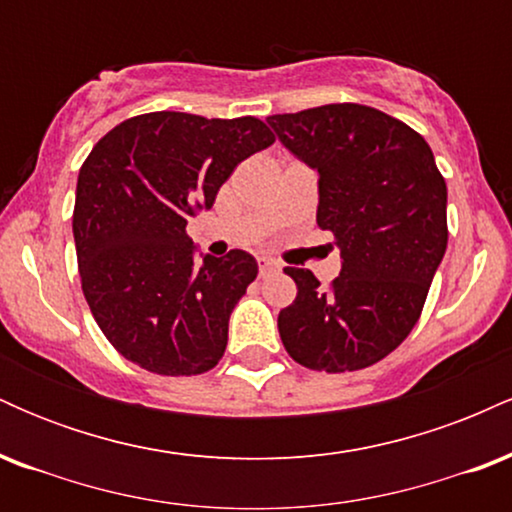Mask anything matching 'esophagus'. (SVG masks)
Here are the masks:
<instances>
[{
  "label": "esophagus",
  "instance_id": "34e87169",
  "mask_svg": "<svg viewBox=\"0 0 512 512\" xmlns=\"http://www.w3.org/2000/svg\"><path fill=\"white\" fill-rule=\"evenodd\" d=\"M257 267H260V276L274 272L276 269V262L269 260V257H257Z\"/></svg>",
  "mask_w": 512,
  "mask_h": 512
}]
</instances>
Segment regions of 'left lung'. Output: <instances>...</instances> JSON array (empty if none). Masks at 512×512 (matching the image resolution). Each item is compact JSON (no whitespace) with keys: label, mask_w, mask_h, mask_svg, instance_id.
<instances>
[{"label":"left lung","mask_w":512,"mask_h":512,"mask_svg":"<svg viewBox=\"0 0 512 512\" xmlns=\"http://www.w3.org/2000/svg\"><path fill=\"white\" fill-rule=\"evenodd\" d=\"M279 142L317 170V226L332 231L342 272L320 289L286 267L296 301L279 313L293 361L325 373L378 363L407 339L448 248V187L421 134L358 103L267 117Z\"/></svg>","instance_id":"left-lung-1"}]
</instances>
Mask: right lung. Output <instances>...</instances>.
Instances as JSON below:
<instances>
[{"label": "right lung", "mask_w": 512, "mask_h": 512, "mask_svg": "<svg viewBox=\"0 0 512 512\" xmlns=\"http://www.w3.org/2000/svg\"><path fill=\"white\" fill-rule=\"evenodd\" d=\"M272 144L257 117L161 110L129 117L93 146L76 180V260L88 308L127 361L158 375L221 361L257 262L245 250L197 262L185 226L211 209L240 161Z\"/></svg>", "instance_id": "right-lung-1"}]
</instances>
